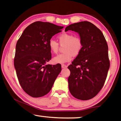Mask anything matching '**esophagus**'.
<instances>
[{"label": "esophagus", "instance_id": "esophagus-1", "mask_svg": "<svg viewBox=\"0 0 121 121\" xmlns=\"http://www.w3.org/2000/svg\"><path fill=\"white\" fill-rule=\"evenodd\" d=\"M67 67V66L66 65H65V64H62V68H66Z\"/></svg>", "mask_w": 121, "mask_h": 121}]
</instances>
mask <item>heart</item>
Masks as SVG:
<instances>
[{
  "instance_id": "1",
  "label": "heart",
  "mask_w": 121,
  "mask_h": 121,
  "mask_svg": "<svg viewBox=\"0 0 121 121\" xmlns=\"http://www.w3.org/2000/svg\"><path fill=\"white\" fill-rule=\"evenodd\" d=\"M59 44L64 45L63 48V53L57 55L52 59L55 64H63L68 62L76 57L81 52L83 43L81 38L78 36H73V34L64 33L57 37ZM48 47L52 53H57L59 50V45L56 41L50 40L48 42Z\"/></svg>"
}]
</instances>
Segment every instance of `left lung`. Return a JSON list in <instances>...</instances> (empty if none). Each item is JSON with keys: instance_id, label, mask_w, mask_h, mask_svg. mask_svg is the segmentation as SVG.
<instances>
[{"instance_id": "left-lung-1", "label": "left lung", "mask_w": 121, "mask_h": 121, "mask_svg": "<svg viewBox=\"0 0 121 121\" xmlns=\"http://www.w3.org/2000/svg\"><path fill=\"white\" fill-rule=\"evenodd\" d=\"M79 34L83 46L68 66L69 89L73 97L87 100L95 97L104 86L110 68L108 46L103 33L92 23L82 21L67 26L65 31Z\"/></svg>"}]
</instances>
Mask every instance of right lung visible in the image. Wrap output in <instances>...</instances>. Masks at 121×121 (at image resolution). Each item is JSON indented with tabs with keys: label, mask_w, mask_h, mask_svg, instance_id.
Listing matches in <instances>:
<instances>
[{
	"label": "right lung",
	"mask_w": 121,
	"mask_h": 121,
	"mask_svg": "<svg viewBox=\"0 0 121 121\" xmlns=\"http://www.w3.org/2000/svg\"><path fill=\"white\" fill-rule=\"evenodd\" d=\"M63 28L49 22H34L24 29L17 42L14 66L20 85L31 97L48 94L61 71L60 65L46 63L51 58L48 42Z\"/></svg>",
	"instance_id": "obj_1"
}]
</instances>
